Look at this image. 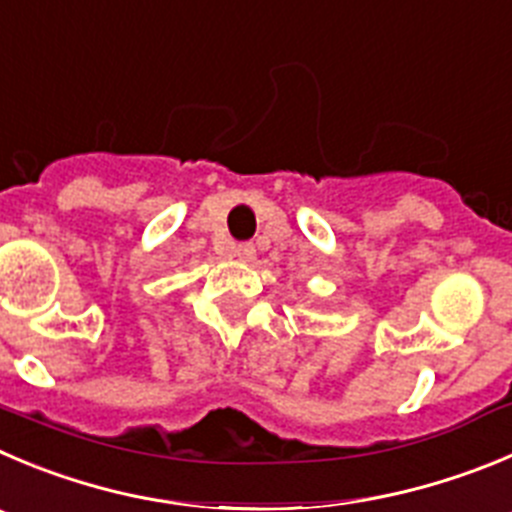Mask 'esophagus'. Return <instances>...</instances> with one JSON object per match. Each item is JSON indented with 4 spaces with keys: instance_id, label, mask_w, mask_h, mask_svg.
<instances>
[{
    "instance_id": "obj_1",
    "label": "esophagus",
    "mask_w": 512,
    "mask_h": 512,
    "mask_svg": "<svg viewBox=\"0 0 512 512\" xmlns=\"http://www.w3.org/2000/svg\"><path fill=\"white\" fill-rule=\"evenodd\" d=\"M234 257H240V260H245V262L255 260V245H250V242H242V245L234 247Z\"/></svg>"
}]
</instances>
